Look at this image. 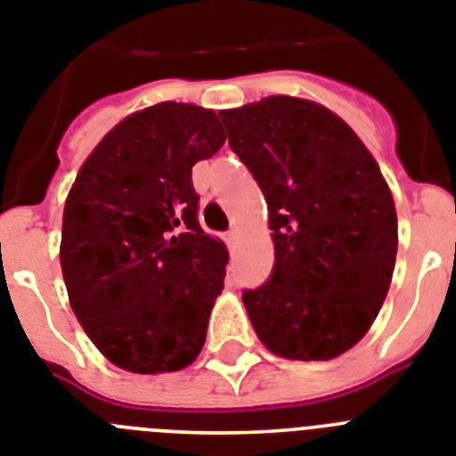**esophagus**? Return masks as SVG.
I'll use <instances>...</instances> for the list:
<instances>
[{
  "label": "esophagus",
  "mask_w": 456,
  "mask_h": 456,
  "mask_svg": "<svg viewBox=\"0 0 456 456\" xmlns=\"http://www.w3.org/2000/svg\"><path fill=\"white\" fill-rule=\"evenodd\" d=\"M236 240H239V229H232V232H227V243H229V246H234Z\"/></svg>",
  "instance_id": "esophagus-1"
}]
</instances>
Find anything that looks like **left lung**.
Masks as SVG:
<instances>
[{
  "instance_id": "left-lung-1",
  "label": "left lung",
  "mask_w": 456,
  "mask_h": 456,
  "mask_svg": "<svg viewBox=\"0 0 456 456\" xmlns=\"http://www.w3.org/2000/svg\"><path fill=\"white\" fill-rule=\"evenodd\" d=\"M220 118L262 187L275 248L269 281L243 292L252 329L278 357H338L370 329L396 264V208L376 157L308 99L273 94Z\"/></svg>"
}]
</instances>
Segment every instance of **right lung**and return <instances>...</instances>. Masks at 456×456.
Masks as SVG:
<instances>
[{
    "label": "right lung",
    "mask_w": 456,
    "mask_h": 456,
    "mask_svg": "<svg viewBox=\"0 0 456 456\" xmlns=\"http://www.w3.org/2000/svg\"><path fill=\"white\" fill-rule=\"evenodd\" d=\"M224 139L210 109L162 102L134 110L69 190L60 243L69 304L118 369L174 373L204 347L229 252L199 224L192 167Z\"/></svg>",
    "instance_id": "add662e5"
}]
</instances>
